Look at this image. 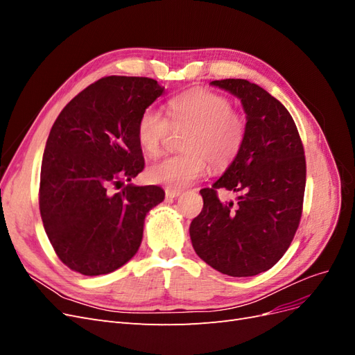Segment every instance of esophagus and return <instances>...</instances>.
<instances>
[{"instance_id":"1","label":"esophagus","mask_w":355,"mask_h":355,"mask_svg":"<svg viewBox=\"0 0 355 355\" xmlns=\"http://www.w3.org/2000/svg\"><path fill=\"white\" fill-rule=\"evenodd\" d=\"M180 194L179 189H171V188H166V197L167 198H175Z\"/></svg>"}]
</instances>
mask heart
Instances as JSON below:
<instances>
[{
    "instance_id": "b5f03b06",
    "label": "heart",
    "mask_w": 355,
    "mask_h": 355,
    "mask_svg": "<svg viewBox=\"0 0 355 355\" xmlns=\"http://www.w3.org/2000/svg\"><path fill=\"white\" fill-rule=\"evenodd\" d=\"M167 115L146 108L136 127L137 142L149 157L163 151L171 128L187 130L180 142L184 153L166 157L148 168V179L154 184L187 187L204 173L207 163L220 170L232 164L241 153L247 133L245 118L232 110L227 96L192 90L171 99Z\"/></svg>"
}]
</instances>
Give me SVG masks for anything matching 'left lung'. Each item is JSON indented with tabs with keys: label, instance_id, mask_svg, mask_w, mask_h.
I'll list each match as a JSON object with an SVG mask.
<instances>
[{
	"label": "left lung",
	"instance_id": "obj_1",
	"mask_svg": "<svg viewBox=\"0 0 355 355\" xmlns=\"http://www.w3.org/2000/svg\"><path fill=\"white\" fill-rule=\"evenodd\" d=\"M241 99L247 133L241 153L211 188L200 191L202 210L189 235L214 270L252 277L282 259L302 216L306 161L292 115L259 85L240 78L211 81ZM219 189L240 193L220 202Z\"/></svg>",
	"mask_w": 355,
	"mask_h": 355
}]
</instances>
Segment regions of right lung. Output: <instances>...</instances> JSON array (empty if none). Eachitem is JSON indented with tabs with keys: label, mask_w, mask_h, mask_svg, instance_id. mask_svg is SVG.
Returning a JSON list of instances; mask_svg holds the SVG:
<instances>
[{
	"label": "right lung",
	"mask_w": 355,
	"mask_h": 355,
	"mask_svg": "<svg viewBox=\"0 0 355 355\" xmlns=\"http://www.w3.org/2000/svg\"><path fill=\"white\" fill-rule=\"evenodd\" d=\"M164 87L148 77L111 75L90 84L53 124L41 163L38 202L59 259L83 275L110 274L136 254L146 213L164 200L133 187L145 168L139 116Z\"/></svg>",
	"instance_id": "1"
}]
</instances>
